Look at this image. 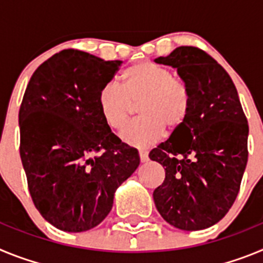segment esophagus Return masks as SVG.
<instances>
[{
  "instance_id": "obj_1",
  "label": "esophagus",
  "mask_w": 263,
  "mask_h": 263,
  "mask_svg": "<svg viewBox=\"0 0 263 263\" xmlns=\"http://www.w3.org/2000/svg\"><path fill=\"white\" fill-rule=\"evenodd\" d=\"M139 158H141V162H142V163L147 162L148 160L147 152H145V150H139Z\"/></svg>"
}]
</instances>
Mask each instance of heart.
I'll use <instances>...</instances> for the list:
<instances>
[{
  "label": "heart",
  "mask_w": 263,
  "mask_h": 263,
  "mask_svg": "<svg viewBox=\"0 0 263 263\" xmlns=\"http://www.w3.org/2000/svg\"><path fill=\"white\" fill-rule=\"evenodd\" d=\"M122 87L108 83L100 90L99 105L110 129L121 132L139 104L142 117L130 125L122 139L130 146L154 145L164 134L178 132L190 113V93L173 72L153 62H139L124 69Z\"/></svg>",
  "instance_id": "heart-1"
}]
</instances>
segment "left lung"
<instances>
[{
	"label": "left lung",
	"mask_w": 263,
	"mask_h": 263,
	"mask_svg": "<svg viewBox=\"0 0 263 263\" xmlns=\"http://www.w3.org/2000/svg\"><path fill=\"white\" fill-rule=\"evenodd\" d=\"M155 62L176 68L191 106L185 124L148 154L166 171L154 203L168 224L200 231L220 221L236 200L249 125L231 76L205 51L180 46Z\"/></svg>",
	"instance_id": "left-lung-1"
}]
</instances>
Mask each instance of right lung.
<instances>
[{
  "mask_svg": "<svg viewBox=\"0 0 263 263\" xmlns=\"http://www.w3.org/2000/svg\"><path fill=\"white\" fill-rule=\"evenodd\" d=\"M121 64L63 50L36 68L23 95L20 154L27 187L39 213L60 231L99 225L139 166L137 148L121 142L100 111V90Z\"/></svg>",
  "mask_w": 263,
  "mask_h": 263,
  "instance_id": "add662e5",
  "label": "right lung"
}]
</instances>
